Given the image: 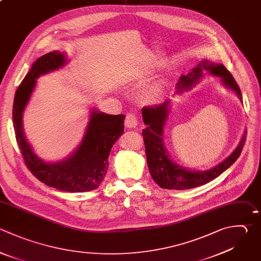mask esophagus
Masks as SVG:
<instances>
[{
    "mask_svg": "<svg viewBox=\"0 0 261 261\" xmlns=\"http://www.w3.org/2000/svg\"><path fill=\"white\" fill-rule=\"evenodd\" d=\"M124 123H125V126L127 128H136L139 125V119H138V117L135 113L129 112V113L126 114Z\"/></svg>",
    "mask_w": 261,
    "mask_h": 261,
    "instance_id": "esophagus-1",
    "label": "esophagus"
}]
</instances>
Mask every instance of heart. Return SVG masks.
Returning a JSON list of instances; mask_svg holds the SVG:
<instances>
[{
    "instance_id": "obj_1",
    "label": "heart",
    "mask_w": 261,
    "mask_h": 261,
    "mask_svg": "<svg viewBox=\"0 0 261 261\" xmlns=\"http://www.w3.org/2000/svg\"><path fill=\"white\" fill-rule=\"evenodd\" d=\"M157 96H158V92H152V93L149 94V97H150V98H155V97H157Z\"/></svg>"
}]
</instances>
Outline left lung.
Returning <instances> with one entry per match:
<instances>
[{"mask_svg": "<svg viewBox=\"0 0 261 261\" xmlns=\"http://www.w3.org/2000/svg\"><path fill=\"white\" fill-rule=\"evenodd\" d=\"M202 70H207L211 74L221 79L222 84L233 91L242 101L241 90L230 74L222 65L203 60L188 75H181L176 84L177 94L190 90L202 76ZM170 101L155 106H147L142 109L143 120L147 125L143 129V138L146 149L147 164L153 180L161 188L168 190H186L205 185L219 176L239 158L245 144V136L242 138L236 150L221 163L209 170L197 171L189 170L173 162L168 155L163 143V128L168 117Z\"/></svg>", "mask_w": 261, "mask_h": 261, "instance_id": "8db88e82", "label": "left lung"}]
</instances>
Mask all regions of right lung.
<instances>
[{
	"label": "right lung",
	"instance_id": "right-lung-1",
	"mask_svg": "<svg viewBox=\"0 0 261 261\" xmlns=\"http://www.w3.org/2000/svg\"><path fill=\"white\" fill-rule=\"evenodd\" d=\"M66 63L65 54L54 51L40 57L18 87L13 103L15 137L24 162L42 182L59 191L89 192L97 189L108 169V157L112 146L124 133L125 115H110L93 110L85 136L77 149L65 160L47 163L33 151L23 134L22 115L37 85V80Z\"/></svg>",
	"mask_w": 261,
	"mask_h": 261
}]
</instances>
